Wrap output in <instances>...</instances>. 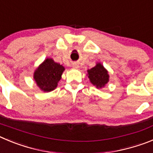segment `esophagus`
<instances>
[{
  "mask_svg": "<svg viewBox=\"0 0 153 153\" xmlns=\"http://www.w3.org/2000/svg\"><path fill=\"white\" fill-rule=\"evenodd\" d=\"M74 67H75V68H78V65H76V64H74Z\"/></svg>",
  "mask_w": 153,
  "mask_h": 153,
  "instance_id": "obj_1",
  "label": "esophagus"
}]
</instances>
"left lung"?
<instances>
[{
  "mask_svg": "<svg viewBox=\"0 0 153 153\" xmlns=\"http://www.w3.org/2000/svg\"><path fill=\"white\" fill-rule=\"evenodd\" d=\"M87 76L91 83L97 89L105 87L109 81L108 71L101 63H97L95 67L88 70Z\"/></svg>",
  "mask_w": 153,
  "mask_h": 153,
  "instance_id": "left-lung-1",
  "label": "left lung"
}]
</instances>
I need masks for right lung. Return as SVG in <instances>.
Returning a JSON list of instances; mask_svg holds the SVG:
<instances>
[{
	"label": "right lung",
	"mask_w": 153,
	"mask_h": 153,
	"mask_svg": "<svg viewBox=\"0 0 153 153\" xmlns=\"http://www.w3.org/2000/svg\"><path fill=\"white\" fill-rule=\"evenodd\" d=\"M65 68L52 58H46L35 71L33 79L38 87L45 92L55 89Z\"/></svg>",
	"instance_id": "right-lung-1"
}]
</instances>
